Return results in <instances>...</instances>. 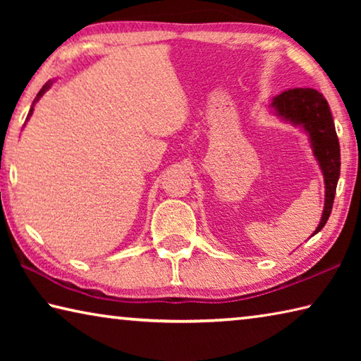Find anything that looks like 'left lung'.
Returning <instances> with one entry per match:
<instances>
[{"instance_id":"obj_1","label":"left lung","mask_w":361,"mask_h":361,"mask_svg":"<svg viewBox=\"0 0 361 361\" xmlns=\"http://www.w3.org/2000/svg\"><path fill=\"white\" fill-rule=\"evenodd\" d=\"M272 106L277 109L280 116L298 126H302L304 130L309 133L314 154L320 164L323 176H325V210H323L319 228L314 232L317 234L331 215L336 186H338L341 172L339 140L336 135L331 111H329L325 97L317 92L315 89L286 90L274 99Z\"/></svg>"}]
</instances>
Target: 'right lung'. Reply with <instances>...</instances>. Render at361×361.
Segmentation results:
<instances>
[{
    "instance_id": "add662e5",
    "label": "right lung",
    "mask_w": 361,
    "mask_h": 361,
    "mask_svg": "<svg viewBox=\"0 0 361 361\" xmlns=\"http://www.w3.org/2000/svg\"><path fill=\"white\" fill-rule=\"evenodd\" d=\"M49 87H51V82H47V84L44 85V87H42V89L39 90V92H38V95H36V99H35V102H38V100L41 99V97H42V94H44V92H46V90H47ZM35 102H33V103H35ZM32 113H33V106H32V109H30V113H28V118H30V116H32Z\"/></svg>"
}]
</instances>
